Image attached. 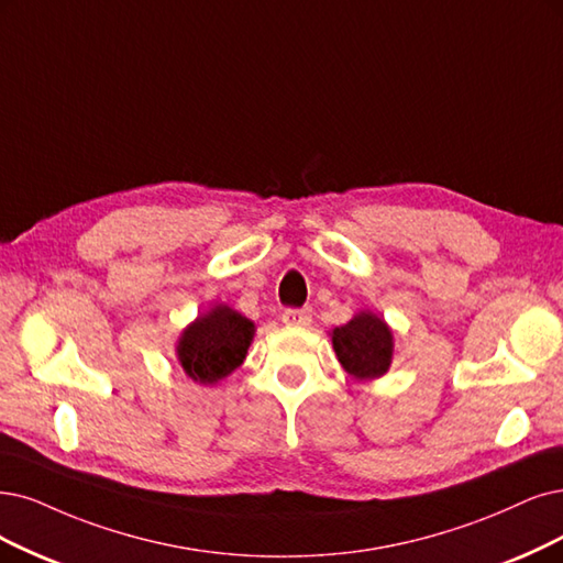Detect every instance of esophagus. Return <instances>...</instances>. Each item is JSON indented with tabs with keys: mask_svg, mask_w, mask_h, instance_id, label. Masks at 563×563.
Wrapping results in <instances>:
<instances>
[{
	"mask_svg": "<svg viewBox=\"0 0 563 563\" xmlns=\"http://www.w3.org/2000/svg\"><path fill=\"white\" fill-rule=\"evenodd\" d=\"M280 318L289 327H306V324H310V318H313V310H310V308H287V310H283Z\"/></svg>",
	"mask_w": 563,
	"mask_h": 563,
	"instance_id": "1",
	"label": "esophagus"
}]
</instances>
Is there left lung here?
<instances>
[{
  "label": "left lung",
  "mask_w": 563,
  "mask_h": 563,
  "mask_svg": "<svg viewBox=\"0 0 563 563\" xmlns=\"http://www.w3.org/2000/svg\"><path fill=\"white\" fill-rule=\"evenodd\" d=\"M331 341L339 362L355 378H380L391 364V331L373 313H360L334 329Z\"/></svg>",
  "instance_id": "obj_1"
}]
</instances>
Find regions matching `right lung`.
Wrapping results in <instances>:
<instances>
[{"label":"right lung","instance_id":"add662e5","mask_svg":"<svg viewBox=\"0 0 563 563\" xmlns=\"http://www.w3.org/2000/svg\"><path fill=\"white\" fill-rule=\"evenodd\" d=\"M255 324L229 306H216L183 331L178 360L187 376L201 385H213L229 376L245 360Z\"/></svg>","mask_w":563,"mask_h":563}]
</instances>
